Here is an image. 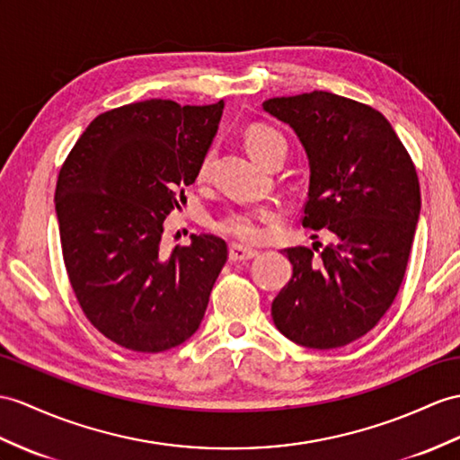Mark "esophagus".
Segmentation results:
<instances>
[{
  "mask_svg": "<svg viewBox=\"0 0 460 460\" xmlns=\"http://www.w3.org/2000/svg\"><path fill=\"white\" fill-rule=\"evenodd\" d=\"M257 255V250L248 248V245L243 243H230V260L232 261H250Z\"/></svg>",
  "mask_w": 460,
  "mask_h": 460,
  "instance_id": "1",
  "label": "esophagus"
}]
</instances>
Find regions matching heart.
Here are the masks:
<instances>
[{"mask_svg": "<svg viewBox=\"0 0 460 460\" xmlns=\"http://www.w3.org/2000/svg\"><path fill=\"white\" fill-rule=\"evenodd\" d=\"M245 148L252 154V158L260 164L271 154L277 146H285V138L277 130L255 125L245 130ZM212 152H207L205 158L199 164L197 177L205 179L210 172ZM275 218V212L267 207H238L230 208L215 218V228L222 234H228L232 238H238L242 242H260L265 234V224Z\"/></svg>", "mask_w": 460, "mask_h": 460, "instance_id": "heart-1", "label": "heart"}]
</instances>
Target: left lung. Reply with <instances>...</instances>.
Segmentation results:
<instances>
[{
  "instance_id": "8db88e82",
  "label": "left lung",
  "mask_w": 460,
  "mask_h": 460,
  "mask_svg": "<svg viewBox=\"0 0 460 460\" xmlns=\"http://www.w3.org/2000/svg\"><path fill=\"white\" fill-rule=\"evenodd\" d=\"M263 109L293 127L308 155L302 226L333 236L320 253L285 250L293 279L271 316L290 341L335 349L371 332L398 295L421 208L416 167L385 115L359 101L312 92Z\"/></svg>"
}]
</instances>
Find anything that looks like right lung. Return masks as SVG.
Masks as SVG:
<instances>
[{
  "mask_svg": "<svg viewBox=\"0 0 460 460\" xmlns=\"http://www.w3.org/2000/svg\"><path fill=\"white\" fill-rule=\"evenodd\" d=\"M224 101L148 99L95 117L56 183L62 255L85 318L107 340L162 353L199 330L228 260L212 234L162 250L164 220L185 203Z\"/></svg>",
  "mask_w": 460,
  "mask_h": 460,
  "instance_id": "1",
  "label": "right lung"
}]
</instances>
